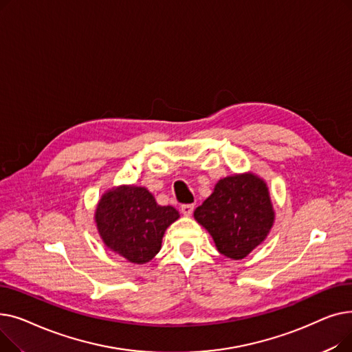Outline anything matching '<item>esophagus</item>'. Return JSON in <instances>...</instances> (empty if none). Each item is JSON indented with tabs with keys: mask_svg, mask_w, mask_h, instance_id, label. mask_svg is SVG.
<instances>
[{
	"mask_svg": "<svg viewBox=\"0 0 352 352\" xmlns=\"http://www.w3.org/2000/svg\"><path fill=\"white\" fill-rule=\"evenodd\" d=\"M192 211H194V204H184V206H181V212L184 214V215H191L192 214Z\"/></svg>",
	"mask_w": 352,
	"mask_h": 352,
	"instance_id": "1",
	"label": "esophagus"
}]
</instances>
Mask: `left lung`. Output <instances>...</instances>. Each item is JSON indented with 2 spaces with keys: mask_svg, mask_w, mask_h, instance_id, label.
I'll list each match as a JSON object with an SVG mask.
<instances>
[{
  "mask_svg": "<svg viewBox=\"0 0 352 352\" xmlns=\"http://www.w3.org/2000/svg\"><path fill=\"white\" fill-rule=\"evenodd\" d=\"M194 218L210 232L221 254L243 260L267 238L275 212L265 181L245 173L219 179Z\"/></svg>",
  "mask_w": 352,
  "mask_h": 352,
  "instance_id": "1",
  "label": "left lung"
}]
</instances>
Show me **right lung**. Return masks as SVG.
Returning a JSON list of instances; mask_svg holds the SVG:
<instances>
[{"label":"right lung","instance_id":"right-lung-1","mask_svg":"<svg viewBox=\"0 0 352 352\" xmlns=\"http://www.w3.org/2000/svg\"><path fill=\"white\" fill-rule=\"evenodd\" d=\"M178 218L174 207L158 206L150 191L135 186L108 190L96 210L102 243L134 264L153 260L161 250L165 230Z\"/></svg>","mask_w":352,"mask_h":352}]
</instances>
